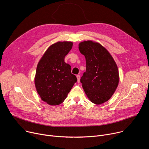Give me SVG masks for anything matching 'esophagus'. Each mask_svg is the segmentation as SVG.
I'll use <instances>...</instances> for the list:
<instances>
[{
    "label": "esophagus",
    "mask_w": 149,
    "mask_h": 149,
    "mask_svg": "<svg viewBox=\"0 0 149 149\" xmlns=\"http://www.w3.org/2000/svg\"><path fill=\"white\" fill-rule=\"evenodd\" d=\"M77 82L79 83L80 82V75H77Z\"/></svg>",
    "instance_id": "1"
}]
</instances>
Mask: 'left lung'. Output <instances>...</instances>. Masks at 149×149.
<instances>
[{
  "instance_id": "1",
  "label": "left lung",
  "mask_w": 149,
  "mask_h": 149,
  "mask_svg": "<svg viewBox=\"0 0 149 149\" xmlns=\"http://www.w3.org/2000/svg\"><path fill=\"white\" fill-rule=\"evenodd\" d=\"M80 53L86 60V71L80 81L89 100L96 105L108 101L119 80L117 65L107 49L92 41L79 44Z\"/></svg>"
}]
</instances>
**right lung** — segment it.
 <instances>
[{"instance_id": "obj_1", "label": "right lung", "mask_w": 149, "mask_h": 149, "mask_svg": "<svg viewBox=\"0 0 149 149\" xmlns=\"http://www.w3.org/2000/svg\"><path fill=\"white\" fill-rule=\"evenodd\" d=\"M72 44L71 41L52 44L38 63L34 79L36 90L41 100L50 105L63 103L77 81L70 65L64 61Z\"/></svg>"}]
</instances>
